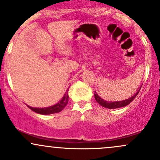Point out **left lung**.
I'll return each instance as SVG.
<instances>
[{"label": "left lung", "mask_w": 160, "mask_h": 160, "mask_svg": "<svg viewBox=\"0 0 160 160\" xmlns=\"http://www.w3.org/2000/svg\"><path fill=\"white\" fill-rule=\"evenodd\" d=\"M142 86H140V89L134 95L130 97V98L126 99V100H123V101H108L104 100V99L101 98V97H99V95L96 93V92H94V98H95L96 101L100 105L102 106V107L108 108V109H115V108H122V107H125V106L128 105L133 99L135 98L136 96L140 92V88H141Z\"/></svg>", "instance_id": "left-lung-1"}]
</instances>
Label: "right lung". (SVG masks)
Listing matches in <instances>:
<instances>
[{"instance_id":"1","label":"right lung","mask_w":160,"mask_h":160,"mask_svg":"<svg viewBox=\"0 0 160 160\" xmlns=\"http://www.w3.org/2000/svg\"><path fill=\"white\" fill-rule=\"evenodd\" d=\"M68 88L67 89L66 92L63 95L62 98L60 100L59 102L56 103L54 105L50 106V107H46V108H32L30 106L27 105V107L32 110L34 112L37 113L39 114H43V115H47V114H56V113H59L61 111H62L64 109V108L66 107L68 104Z\"/></svg>"}]
</instances>
